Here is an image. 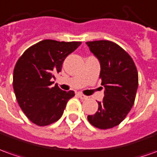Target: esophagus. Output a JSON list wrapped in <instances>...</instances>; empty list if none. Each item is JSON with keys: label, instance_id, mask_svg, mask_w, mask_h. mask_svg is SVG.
<instances>
[{"label": "esophagus", "instance_id": "esophagus-1", "mask_svg": "<svg viewBox=\"0 0 157 157\" xmlns=\"http://www.w3.org/2000/svg\"><path fill=\"white\" fill-rule=\"evenodd\" d=\"M78 97H79L80 99H82V100H85V99H87V98H88V97H86V96L83 95L82 93H78Z\"/></svg>", "mask_w": 157, "mask_h": 157}]
</instances>
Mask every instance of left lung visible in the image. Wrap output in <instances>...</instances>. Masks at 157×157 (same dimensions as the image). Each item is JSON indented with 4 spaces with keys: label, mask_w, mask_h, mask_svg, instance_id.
Returning <instances> with one entry per match:
<instances>
[{
    "label": "left lung",
    "mask_w": 157,
    "mask_h": 157,
    "mask_svg": "<svg viewBox=\"0 0 157 157\" xmlns=\"http://www.w3.org/2000/svg\"><path fill=\"white\" fill-rule=\"evenodd\" d=\"M87 46L99 60L104 97L98 101V110L87 119L92 126L109 129L118 126L133 106L138 86L137 68L131 56L113 42H87Z\"/></svg>",
    "instance_id": "left-lung-1"
}]
</instances>
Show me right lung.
Here are the masks:
<instances>
[{
	"instance_id": "right-lung-1",
	"label": "right lung",
	"mask_w": 157,
	"mask_h": 157,
	"mask_svg": "<svg viewBox=\"0 0 157 157\" xmlns=\"http://www.w3.org/2000/svg\"><path fill=\"white\" fill-rule=\"evenodd\" d=\"M80 42L44 40L24 52L13 70V90L19 107L27 118L37 126L57 121L74 91L52 87L55 73L61 71L68 55Z\"/></svg>"
}]
</instances>
